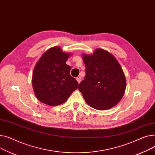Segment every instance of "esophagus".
Listing matches in <instances>:
<instances>
[{"instance_id": "esophagus-1", "label": "esophagus", "mask_w": 155, "mask_h": 155, "mask_svg": "<svg viewBox=\"0 0 155 155\" xmlns=\"http://www.w3.org/2000/svg\"><path fill=\"white\" fill-rule=\"evenodd\" d=\"M76 80H77V81L78 82V83H79V84L81 83V78H76Z\"/></svg>"}]
</instances>
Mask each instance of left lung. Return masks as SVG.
<instances>
[{"label":"left lung","instance_id":"left-lung-1","mask_svg":"<svg viewBox=\"0 0 155 155\" xmlns=\"http://www.w3.org/2000/svg\"><path fill=\"white\" fill-rule=\"evenodd\" d=\"M86 76L79 86L86 102L97 110L116 105L123 97L126 78L120 64L111 54L97 49L93 55H83Z\"/></svg>","mask_w":155,"mask_h":155}]
</instances>
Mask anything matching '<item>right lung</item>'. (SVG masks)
Instances as JSON below:
<instances>
[{
    "label": "right lung",
    "instance_id": "1",
    "mask_svg": "<svg viewBox=\"0 0 155 155\" xmlns=\"http://www.w3.org/2000/svg\"><path fill=\"white\" fill-rule=\"evenodd\" d=\"M70 54L59 47L45 52L34 68L32 86L42 103L58 106L65 103L78 87V82L70 75L71 68L66 62Z\"/></svg>",
    "mask_w": 155,
    "mask_h": 155
}]
</instances>
